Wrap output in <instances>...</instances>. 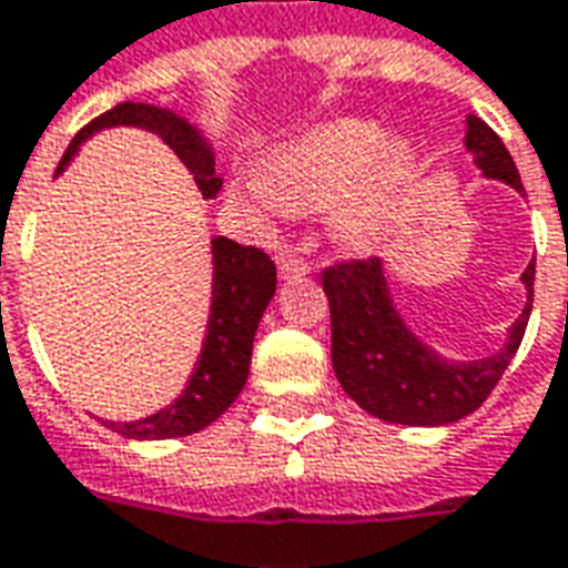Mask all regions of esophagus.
I'll use <instances>...</instances> for the list:
<instances>
[{"label":"esophagus","mask_w":568,"mask_h":568,"mask_svg":"<svg viewBox=\"0 0 568 568\" xmlns=\"http://www.w3.org/2000/svg\"><path fill=\"white\" fill-rule=\"evenodd\" d=\"M276 267H280V276H283V280H295V276H304V273L311 271L307 261L301 255H295V252H280V255H276Z\"/></svg>","instance_id":"esophagus-1"}]
</instances>
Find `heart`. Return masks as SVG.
Here are the masks:
<instances>
[{
	"label": "heart",
	"instance_id": "heart-1",
	"mask_svg": "<svg viewBox=\"0 0 568 568\" xmlns=\"http://www.w3.org/2000/svg\"><path fill=\"white\" fill-rule=\"evenodd\" d=\"M412 178L406 144H384L375 122L341 119L280 150L255 184L257 200L285 212L335 209L332 224L344 245L378 240Z\"/></svg>",
	"mask_w": 568,
	"mask_h": 568
}]
</instances>
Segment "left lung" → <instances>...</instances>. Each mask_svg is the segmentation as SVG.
Listing matches in <instances>:
<instances>
[{"mask_svg": "<svg viewBox=\"0 0 568 568\" xmlns=\"http://www.w3.org/2000/svg\"><path fill=\"white\" fill-rule=\"evenodd\" d=\"M464 146L486 178L523 193V181L501 138L477 116H467ZM526 307L507 332L505 347L483 359L452 363L412 335L396 313L381 257L341 261L323 273L332 313V366L353 403L381 422L408 427L452 424L477 412L510 366L532 313L535 261L523 273Z\"/></svg>", "mask_w": 568, "mask_h": 568, "instance_id": "1", "label": "left lung"}]
</instances>
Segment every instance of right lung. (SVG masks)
I'll return each mask as SVG.
<instances>
[{"instance_id": "right-lung-1", "label": "right lung", "mask_w": 568, "mask_h": 568, "mask_svg": "<svg viewBox=\"0 0 568 568\" xmlns=\"http://www.w3.org/2000/svg\"><path fill=\"white\" fill-rule=\"evenodd\" d=\"M113 125H138L146 129L178 153V160L187 165L196 187L205 200L217 196L221 178L215 174V156L212 146L205 144L187 119H181L172 110H160L150 104H116L73 138L67 153L58 162V172L67 169L73 160L79 144L101 129ZM212 313H209V328L202 341V353L196 368L190 375L184 394L174 399L172 406L160 408L156 415L141 418V422H106L110 430L129 436V439H172V436H190L217 422L230 403L243 394L248 366H252V341H255L257 323L271 304L276 292V264L255 245H240L217 236L212 240Z\"/></svg>"}]
</instances>
